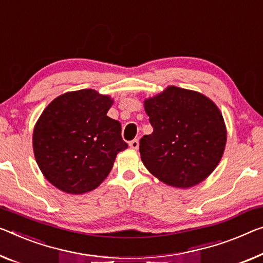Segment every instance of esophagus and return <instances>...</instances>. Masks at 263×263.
Instances as JSON below:
<instances>
[{"label": "esophagus", "mask_w": 263, "mask_h": 263, "mask_svg": "<svg viewBox=\"0 0 263 263\" xmlns=\"http://www.w3.org/2000/svg\"><path fill=\"white\" fill-rule=\"evenodd\" d=\"M129 147H130L132 149H134V151H136L137 148H139V141L137 140H133L129 142Z\"/></svg>", "instance_id": "obj_1"}]
</instances>
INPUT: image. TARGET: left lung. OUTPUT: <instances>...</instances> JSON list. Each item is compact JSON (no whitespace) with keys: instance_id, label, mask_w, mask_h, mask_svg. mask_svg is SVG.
I'll list each match as a JSON object with an SVG mask.
<instances>
[{"instance_id":"left-lung-1","label":"left lung","mask_w":263,"mask_h":263,"mask_svg":"<svg viewBox=\"0 0 263 263\" xmlns=\"http://www.w3.org/2000/svg\"><path fill=\"white\" fill-rule=\"evenodd\" d=\"M144 109L154 129L140 140L145 168L176 188L193 187L207 179L227 142L216 104L200 92L173 86L145 100Z\"/></svg>"}]
</instances>
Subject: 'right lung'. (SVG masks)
Listing matches in <instances>:
<instances>
[{
    "instance_id": "obj_1",
    "label": "right lung",
    "mask_w": 263,
    "mask_h": 263,
    "mask_svg": "<svg viewBox=\"0 0 263 263\" xmlns=\"http://www.w3.org/2000/svg\"><path fill=\"white\" fill-rule=\"evenodd\" d=\"M112 100L92 89L52 100L35 124L34 155L44 177L60 191L84 194L110 173L116 155L128 148L121 123L107 116Z\"/></svg>"
}]
</instances>
